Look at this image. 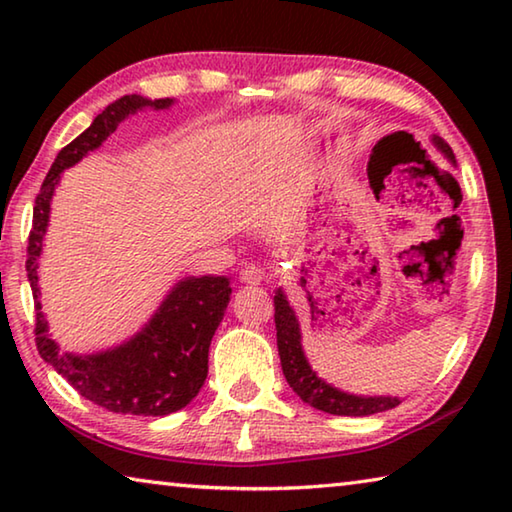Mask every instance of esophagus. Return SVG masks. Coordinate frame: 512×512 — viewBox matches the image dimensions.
<instances>
[{
	"label": "esophagus",
	"mask_w": 512,
	"mask_h": 512,
	"mask_svg": "<svg viewBox=\"0 0 512 512\" xmlns=\"http://www.w3.org/2000/svg\"><path fill=\"white\" fill-rule=\"evenodd\" d=\"M239 280L244 282V284H259V282L264 280V271L259 266H255V264H248L246 268H241Z\"/></svg>",
	"instance_id": "obj_1"
}]
</instances>
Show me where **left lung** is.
<instances>
[{
    "mask_svg": "<svg viewBox=\"0 0 512 512\" xmlns=\"http://www.w3.org/2000/svg\"><path fill=\"white\" fill-rule=\"evenodd\" d=\"M431 142L436 149L445 155L447 162L456 167V158L449 144L443 137L433 135ZM370 171V164H368ZM370 176V173H368ZM275 329H277V352H280L282 372L287 377L289 386L293 388L302 402L314 406V409L332 415H372L388 409H395L402 402V397L395 395H354L341 391L332 384H327L323 377L311 370V363L302 348V332L296 309L291 307L287 293L280 287L275 291Z\"/></svg>",
    "mask_w": 512,
    "mask_h": 512,
    "instance_id": "obj_1",
    "label": "left lung"
}]
</instances>
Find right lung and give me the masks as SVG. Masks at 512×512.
Segmentation results:
<instances>
[{"label": "right lung", "mask_w": 512, "mask_h": 512, "mask_svg": "<svg viewBox=\"0 0 512 512\" xmlns=\"http://www.w3.org/2000/svg\"><path fill=\"white\" fill-rule=\"evenodd\" d=\"M173 103L176 99H149L142 94H126L110 103L101 115L94 117L88 131H83L56 155L33 207L27 273L36 298L38 352L85 400L112 413L169 415L185 409L194 400L207 377L212 336L230 302V277H183L173 284L160 307L131 339L92 354L63 352L49 334L38 284L51 198L60 183V173L81 162L90 151H97L117 131L121 121L142 110H169Z\"/></svg>", "instance_id": "1"}]
</instances>
